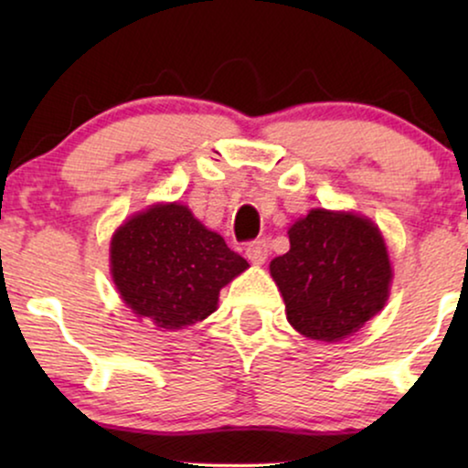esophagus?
<instances>
[{
	"label": "esophagus",
	"mask_w": 468,
	"mask_h": 468,
	"mask_svg": "<svg viewBox=\"0 0 468 468\" xmlns=\"http://www.w3.org/2000/svg\"><path fill=\"white\" fill-rule=\"evenodd\" d=\"M245 255L249 258V261H251V264H255V266L264 264L266 258H268V242L264 239L249 242L247 249H245Z\"/></svg>",
	"instance_id": "1"
}]
</instances>
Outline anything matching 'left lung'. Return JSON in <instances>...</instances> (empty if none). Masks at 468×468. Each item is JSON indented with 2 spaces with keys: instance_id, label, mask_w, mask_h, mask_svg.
<instances>
[{
  "instance_id": "1",
  "label": "left lung",
  "mask_w": 468,
  "mask_h": 468,
  "mask_svg": "<svg viewBox=\"0 0 468 468\" xmlns=\"http://www.w3.org/2000/svg\"><path fill=\"white\" fill-rule=\"evenodd\" d=\"M290 251L271 261L287 322L313 341H343L383 309L392 266L367 217L313 208L290 228Z\"/></svg>"
}]
</instances>
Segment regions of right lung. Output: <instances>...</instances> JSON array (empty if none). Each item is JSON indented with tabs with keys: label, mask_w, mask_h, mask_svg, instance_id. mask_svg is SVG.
<instances>
[{
	"label": "right lung",
	"mask_w": 468,
	"mask_h": 468,
	"mask_svg": "<svg viewBox=\"0 0 468 468\" xmlns=\"http://www.w3.org/2000/svg\"><path fill=\"white\" fill-rule=\"evenodd\" d=\"M249 268L178 202L130 217L111 240L114 285L140 319L181 330L217 311L221 287Z\"/></svg>",
	"instance_id": "1"
}]
</instances>
